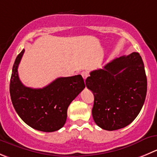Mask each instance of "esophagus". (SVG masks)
<instances>
[{"label": "esophagus", "instance_id": "esophagus-1", "mask_svg": "<svg viewBox=\"0 0 157 157\" xmlns=\"http://www.w3.org/2000/svg\"><path fill=\"white\" fill-rule=\"evenodd\" d=\"M82 75L83 78H84V80L86 81V79L87 78V77L89 76V73H88L87 71H82Z\"/></svg>", "mask_w": 157, "mask_h": 157}]
</instances>
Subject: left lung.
<instances>
[{
  "instance_id": "obj_1",
  "label": "left lung",
  "mask_w": 157,
  "mask_h": 157,
  "mask_svg": "<svg viewBox=\"0 0 157 157\" xmlns=\"http://www.w3.org/2000/svg\"><path fill=\"white\" fill-rule=\"evenodd\" d=\"M86 85L94 94L92 113L97 126L109 131L126 127L138 116L147 95L143 59L138 52L113 59L91 71Z\"/></svg>"
}]
</instances>
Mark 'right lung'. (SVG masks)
Returning a JSON list of instances; mask_svg holds the SVG:
<instances>
[{"label":"right lung","mask_w":157,"mask_h":157,"mask_svg":"<svg viewBox=\"0 0 157 157\" xmlns=\"http://www.w3.org/2000/svg\"><path fill=\"white\" fill-rule=\"evenodd\" d=\"M25 52L17 56L10 78V95L21 119L33 129L54 132L63 127L68 105L86 87L81 75L61 77L42 89H31L20 81L17 68Z\"/></svg>","instance_id":"right-lung-1"}]
</instances>
